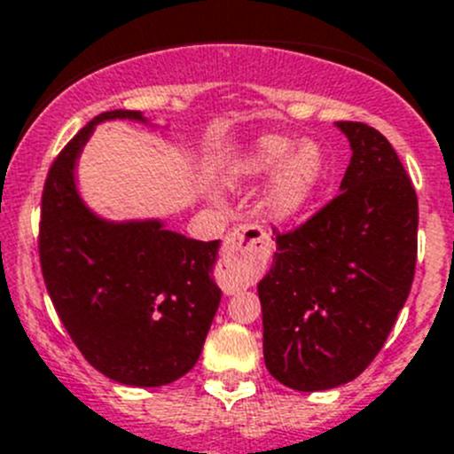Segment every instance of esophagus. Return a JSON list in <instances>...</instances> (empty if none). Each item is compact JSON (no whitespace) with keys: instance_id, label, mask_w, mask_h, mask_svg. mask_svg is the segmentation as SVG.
I'll list each match as a JSON object with an SVG mask.
<instances>
[{"instance_id":"obj_1","label":"esophagus","mask_w":454,"mask_h":454,"mask_svg":"<svg viewBox=\"0 0 454 454\" xmlns=\"http://www.w3.org/2000/svg\"><path fill=\"white\" fill-rule=\"evenodd\" d=\"M270 255V239L260 226L241 223L228 232L222 253L219 285L223 291L235 294L253 282L255 273L266 266Z\"/></svg>"}]
</instances>
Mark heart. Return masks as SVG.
I'll use <instances>...</instances> for the list:
<instances>
[{
    "label": "heart",
    "instance_id": "b5f03b06",
    "mask_svg": "<svg viewBox=\"0 0 454 454\" xmlns=\"http://www.w3.org/2000/svg\"><path fill=\"white\" fill-rule=\"evenodd\" d=\"M295 143L285 137H266L255 150L241 160L239 175L247 179H260L270 175L279 164L275 179L270 181L264 197V210L275 222H289L302 213L325 175V156L316 143H302L294 151Z\"/></svg>",
    "mask_w": 454,
    "mask_h": 454
}]
</instances>
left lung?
Listing matches in <instances>:
<instances>
[{"label": "left lung", "instance_id": "1", "mask_svg": "<svg viewBox=\"0 0 454 454\" xmlns=\"http://www.w3.org/2000/svg\"><path fill=\"white\" fill-rule=\"evenodd\" d=\"M351 143L340 192L300 226L278 231L273 266L257 285L264 363L300 392L349 383L392 332L412 289L419 201L387 138L338 122Z\"/></svg>", "mask_w": 454, "mask_h": 454}]
</instances>
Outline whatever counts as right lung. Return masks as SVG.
<instances>
[{
	"label": "right lung",
	"instance_id": "obj_1",
	"mask_svg": "<svg viewBox=\"0 0 454 454\" xmlns=\"http://www.w3.org/2000/svg\"><path fill=\"white\" fill-rule=\"evenodd\" d=\"M141 112H105L89 121L51 163L40 210L42 278L80 354L112 380L159 387L199 361L222 291L213 282L219 239L197 241L159 222L107 223L93 217L74 185V165L93 125Z\"/></svg>",
	"mask_w": 454,
	"mask_h": 454
}]
</instances>
